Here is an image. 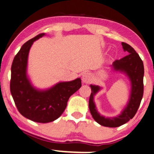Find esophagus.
<instances>
[{
  "instance_id": "esophagus-1",
  "label": "esophagus",
  "mask_w": 154,
  "mask_h": 154,
  "mask_svg": "<svg viewBox=\"0 0 154 154\" xmlns=\"http://www.w3.org/2000/svg\"><path fill=\"white\" fill-rule=\"evenodd\" d=\"M82 81L85 83H89L91 81V75L89 72H85L82 75Z\"/></svg>"
}]
</instances>
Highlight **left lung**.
Wrapping results in <instances>:
<instances>
[{"instance_id": "8db88e82", "label": "left lung", "mask_w": 154, "mask_h": 154, "mask_svg": "<svg viewBox=\"0 0 154 154\" xmlns=\"http://www.w3.org/2000/svg\"><path fill=\"white\" fill-rule=\"evenodd\" d=\"M122 48L129 54L120 60H115L112 64L114 69L124 72L132 82V90L129 103L122 113L116 118H107L100 116L96 109L94 102V96L99 91L98 86L91 85V93L89 97V106L92 117L98 124L108 128H117L135 116L140 106L144 94V68L143 61L134 48L126 43L122 42Z\"/></svg>"}]
</instances>
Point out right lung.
I'll use <instances>...</instances> for the list:
<instances>
[{
  "label": "right lung",
  "mask_w": 154,
  "mask_h": 154,
  "mask_svg": "<svg viewBox=\"0 0 154 154\" xmlns=\"http://www.w3.org/2000/svg\"><path fill=\"white\" fill-rule=\"evenodd\" d=\"M44 35L45 33L38 34L23 44L14 58L10 84V92L20 114L42 123L58 119L64 112L70 96L82 86L79 78L60 82L46 91H38L31 85L26 75L29 51L33 42Z\"/></svg>",
  "instance_id": "add662e5"
}]
</instances>
